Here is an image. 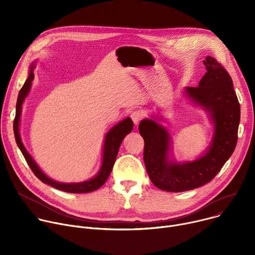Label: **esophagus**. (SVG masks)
<instances>
[{
  "instance_id": "1",
  "label": "esophagus",
  "mask_w": 255,
  "mask_h": 255,
  "mask_svg": "<svg viewBox=\"0 0 255 255\" xmlns=\"http://www.w3.org/2000/svg\"><path fill=\"white\" fill-rule=\"evenodd\" d=\"M142 117H143V114H142V112H140V111H133V112L131 113V118H132V120H133V122H134L135 125H138V124H139V122H140V120L142 119Z\"/></svg>"
}]
</instances>
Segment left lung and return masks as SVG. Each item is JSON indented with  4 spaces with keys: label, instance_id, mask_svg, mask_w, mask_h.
<instances>
[{
    "label": "left lung",
    "instance_id": "1",
    "mask_svg": "<svg viewBox=\"0 0 255 255\" xmlns=\"http://www.w3.org/2000/svg\"><path fill=\"white\" fill-rule=\"evenodd\" d=\"M206 74L199 86L186 87L185 96L203 108L214 126L207 149L195 160L176 161L172 137L160 123L162 116L151 115L139 124L144 139V163L152 184L166 192H185L212 180L232 155L240 122V105L226 69L212 56L204 60Z\"/></svg>",
    "mask_w": 255,
    "mask_h": 255
}]
</instances>
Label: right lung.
<instances>
[{
	"instance_id": "obj_1",
	"label": "right lung",
	"mask_w": 255,
	"mask_h": 255,
	"mask_svg": "<svg viewBox=\"0 0 255 255\" xmlns=\"http://www.w3.org/2000/svg\"><path fill=\"white\" fill-rule=\"evenodd\" d=\"M34 68H35V62H32L30 65V69H29V76L18 95V100H17V105H16V116H15L14 126H13L15 139H16L18 147L20 148L22 154L24 155L28 165L30 166V168L32 169L34 174L37 176L42 181V183L47 184L57 190H60V191L66 192V193H74V194L90 193V192L98 190L105 184V181L107 180L109 175H110L123 139L133 129V122H132L131 118H129V117L125 118L124 120L117 123L114 127H112L107 132V134L105 136V140H104L102 164H101V167H100L98 173L94 177H92L88 180H85V181H81V183H59V181L50 178L38 166V164L36 163V161L33 159V157L29 154V152L25 148L24 144L22 142V139H21V136H20V130H19L20 116L22 113V105L24 103L25 98L28 96V94L30 92V89L32 86V81L34 80V72H33Z\"/></svg>"
}]
</instances>
